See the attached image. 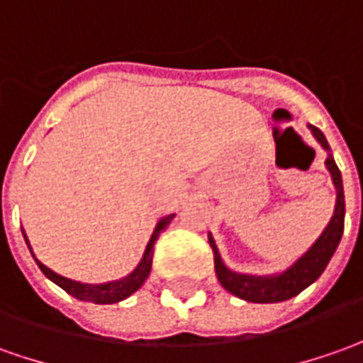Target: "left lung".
Returning <instances> with one entry per match:
<instances>
[{
    "label": "left lung",
    "instance_id": "1",
    "mask_svg": "<svg viewBox=\"0 0 363 363\" xmlns=\"http://www.w3.org/2000/svg\"><path fill=\"white\" fill-rule=\"evenodd\" d=\"M308 129L312 130L314 139L322 145V149L326 150V169L332 174V182L336 186V206L334 214L326 224V228L318 236L314 244L306 250L296 262L288 266L286 270L278 274L256 276V274H242V272H234L228 266L224 264L218 246L214 242L213 234H208V244L214 252V270L216 278L223 284L224 290H228L240 300L254 302V304H274V302H284L298 296L302 290H306L310 284H314L322 272L326 270L328 262L332 260V256L336 252L337 244L342 240L344 234V216H346V202H344V184H342V172L337 169L336 161L332 157V150L328 145L324 133L308 125Z\"/></svg>",
    "mask_w": 363,
    "mask_h": 363
}]
</instances>
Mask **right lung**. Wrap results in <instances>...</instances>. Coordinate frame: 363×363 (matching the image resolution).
<instances>
[{"label": "right lung", "mask_w": 363, "mask_h": 363, "mask_svg": "<svg viewBox=\"0 0 363 363\" xmlns=\"http://www.w3.org/2000/svg\"><path fill=\"white\" fill-rule=\"evenodd\" d=\"M172 218H174V214H167V216H162L161 220L157 223L155 230L150 234L149 244H147V248H145V254H143V258H140V262L130 274H127L125 278H121V280L105 282V284H83V282H77V280H71V278H65V276L53 272L51 268H47L45 264H41L35 258V254H33L31 246H29V240H27L26 230H23V238H26V244L27 248H29V252H31V256L35 258L37 266L41 268V272H43L51 282H55L59 288H63L67 294H71L73 298H77V300L93 302V304H115V302H121V300L129 298L133 292H137L140 286L145 284V280H147L150 274L155 242L159 240V234L171 224Z\"/></svg>", "instance_id": "add662e5"}]
</instances>
